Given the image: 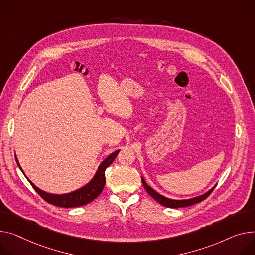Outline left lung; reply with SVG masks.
I'll list each match as a JSON object with an SVG mask.
<instances>
[{
    "mask_svg": "<svg viewBox=\"0 0 255 255\" xmlns=\"http://www.w3.org/2000/svg\"><path fill=\"white\" fill-rule=\"evenodd\" d=\"M141 181H142V184L144 186L145 191L154 198L157 202H159L161 205L165 206V207H169V208H180V207H188V206H191V205H194V204H197V203L205 200L211 193L212 191L215 189V186H213V188L208 191L207 193H205L204 195H201L199 197H196V198H193V199H189V200H171L169 198H166L162 195H160L159 193H157L155 190H152L150 186H148L146 184V182L144 181V179L141 177Z\"/></svg>",
    "mask_w": 255,
    "mask_h": 255,
    "instance_id": "1",
    "label": "left lung"
}]
</instances>
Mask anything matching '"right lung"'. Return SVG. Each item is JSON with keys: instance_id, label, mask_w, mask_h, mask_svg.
Segmentation results:
<instances>
[{"instance_id": "right-lung-1", "label": "right lung", "mask_w": 255, "mask_h": 255, "mask_svg": "<svg viewBox=\"0 0 255 255\" xmlns=\"http://www.w3.org/2000/svg\"><path fill=\"white\" fill-rule=\"evenodd\" d=\"M120 150H116L113 154H111L103 163L100 164V166L98 167V170L95 174V176L92 178V180L86 184L84 185L83 188L69 193V194H63V195H53V194H48L42 190H40L39 188L33 184L28 178L29 183L31 184V186L35 191L48 203L58 207H63V208H71V207H79V206H83L86 205L88 203L92 202L94 199H96L99 194L103 192L105 184H106V169L114 162L115 158L117 157V155L119 154ZM16 162L18 164L19 168L20 165L17 161ZM21 169V168H20ZM22 171V169H21Z\"/></svg>"}]
</instances>
